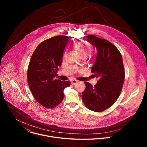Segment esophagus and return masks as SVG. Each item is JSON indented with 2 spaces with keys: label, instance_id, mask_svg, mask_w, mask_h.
<instances>
[{
  "label": "esophagus",
  "instance_id": "34e87169",
  "mask_svg": "<svg viewBox=\"0 0 147 147\" xmlns=\"http://www.w3.org/2000/svg\"><path fill=\"white\" fill-rule=\"evenodd\" d=\"M77 82H78V81L76 80H73L71 81V84L72 85H75Z\"/></svg>",
  "mask_w": 147,
  "mask_h": 147
}]
</instances>
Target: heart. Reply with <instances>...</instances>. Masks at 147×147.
<instances>
[{
	"mask_svg": "<svg viewBox=\"0 0 147 147\" xmlns=\"http://www.w3.org/2000/svg\"><path fill=\"white\" fill-rule=\"evenodd\" d=\"M76 48L79 52L82 57H87L92 52L90 44L86 42H81L76 45Z\"/></svg>",
	"mask_w": 147,
	"mask_h": 147,
	"instance_id": "obj_1",
	"label": "heart"
}]
</instances>
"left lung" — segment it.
<instances>
[{
  "mask_svg": "<svg viewBox=\"0 0 147 147\" xmlns=\"http://www.w3.org/2000/svg\"><path fill=\"white\" fill-rule=\"evenodd\" d=\"M87 40L97 51L91 72L99 80L94 86L84 82L82 99L88 109L99 112L110 108L120 94L124 81L123 59L109 41L92 35H87Z\"/></svg>",
  "mask_w": 147,
  "mask_h": 147,
  "instance_id": "left-lung-1",
  "label": "left lung"
}]
</instances>
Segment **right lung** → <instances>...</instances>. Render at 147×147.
Instances as JSON below:
<instances>
[{"mask_svg": "<svg viewBox=\"0 0 147 147\" xmlns=\"http://www.w3.org/2000/svg\"><path fill=\"white\" fill-rule=\"evenodd\" d=\"M69 39L67 36L59 35L43 41L30 61L27 80L30 91L38 103L47 108L60 104L65 96L64 89L70 85L69 81L55 79Z\"/></svg>", "mask_w": 147, "mask_h": 147, "instance_id": "add662e5", "label": "right lung"}]
</instances>
